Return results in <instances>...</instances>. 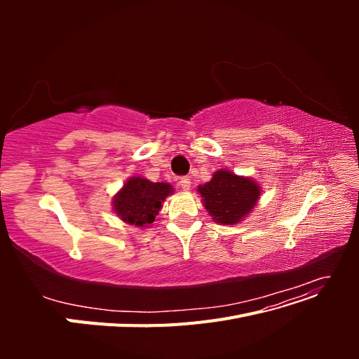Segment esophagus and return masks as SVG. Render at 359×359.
I'll use <instances>...</instances> for the list:
<instances>
[{"label": "esophagus", "mask_w": 359, "mask_h": 359, "mask_svg": "<svg viewBox=\"0 0 359 359\" xmlns=\"http://www.w3.org/2000/svg\"><path fill=\"white\" fill-rule=\"evenodd\" d=\"M178 184H180V187H181L184 191L190 190V187H191V181H190V178H189V177H182V178H180Z\"/></svg>", "instance_id": "1"}]
</instances>
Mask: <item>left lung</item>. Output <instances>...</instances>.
<instances>
[{
	"mask_svg": "<svg viewBox=\"0 0 359 359\" xmlns=\"http://www.w3.org/2000/svg\"><path fill=\"white\" fill-rule=\"evenodd\" d=\"M205 210L220 224H236L255 208L260 186L248 177L235 175L231 170H217L211 181L198 187Z\"/></svg>",
	"mask_w": 359,
	"mask_h": 359,
	"instance_id": "left-lung-1",
	"label": "left lung"
}]
</instances>
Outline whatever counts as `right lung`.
<instances>
[{"label": "right lung", "instance_id": "add662e5", "mask_svg": "<svg viewBox=\"0 0 359 359\" xmlns=\"http://www.w3.org/2000/svg\"><path fill=\"white\" fill-rule=\"evenodd\" d=\"M172 193L173 189L168 182L132 177L114 196V211L128 224L147 227L156 220L161 203Z\"/></svg>", "mask_w": 359, "mask_h": 359}]
</instances>
